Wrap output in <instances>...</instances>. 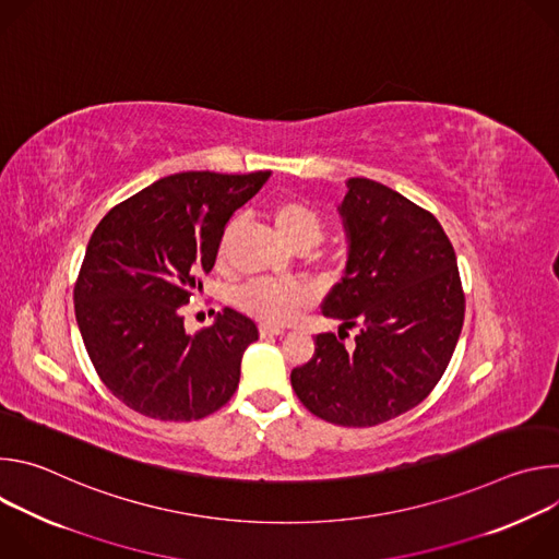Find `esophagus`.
<instances>
[{"label":"esophagus","mask_w":559,"mask_h":559,"mask_svg":"<svg viewBox=\"0 0 559 559\" xmlns=\"http://www.w3.org/2000/svg\"><path fill=\"white\" fill-rule=\"evenodd\" d=\"M259 332H261V336H263V338L285 334V330H283V328H274V325H261V328H259Z\"/></svg>","instance_id":"34e87169"}]
</instances>
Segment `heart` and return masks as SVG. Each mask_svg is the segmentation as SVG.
Returning <instances> with one entry per match:
<instances>
[{"instance_id":"obj_1","label":"heart","mask_w":559,"mask_h":559,"mask_svg":"<svg viewBox=\"0 0 559 559\" xmlns=\"http://www.w3.org/2000/svg\"><path fill=\"white\" fill-rule=\"evenodd\" d=\"M272 223L278 229V234L285 238V241L292 248H313L321 243V238L325 234L323 218L318 216V212L296 199H285L272 205L270 210ZM234 229V223L227 225L221 246H218V259L225 254L227 238ZM236 305L250 316L259 318L263 323L281 325L287 323L289 318L309 300V294L302 285L289 283V281H274V278H257L246 285L238 287L234 292Z\"/></svg>"}]
</instances>
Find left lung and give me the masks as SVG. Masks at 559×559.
<instances>
[{"mask_svg":"<svg viewBox=\"0 0 559 559\" xmlns=\"http://www.w3.org/2000/svg\"><path fill=\"white\" fill-rule=\"evenodd\" d=\"M343 281L323 316L358 328L354 349L318 334L292 371L300 403L341 427H373L420 405L442 378L464 323L453 246L438 218L378 181L354 177L338 205Z\"/></svg>","mask_w":559,"mask_h":559,"instance_id":"8db88e82","label":"left lung"}]
</instances>
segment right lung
<instances>
[{
  "label": "right lung",
  "mask_w": 559,
  "mask_h": 559,
  "mask_svg": "<svg viewBox=\"0 0 559 559\" xmlns=\"http://www.w3.org/2000/svg\"><path fill=\"white\" fill-rule=\"evenodd\" d=\"M270 175L177 173L112 207L93 231L74 316L99 378L132 412L190 423L234 395L243 352L259 341L254 321L225 307L192 336L181 307L214 267L231 214Z\"/></svg>",
  "instance_id": "right-lung-1"
}]
</instances>
